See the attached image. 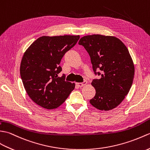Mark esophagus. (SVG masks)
Returning <instances> with one entry per match:
<instances>
[{
  "label": "esophagus",
  "instance_id": "1",
  "mask_svg": "<svg viewBox=\"0 0 150 150\" xmlns=\"http://www.w3.org/2000/svg\"><path fill=\"white\" fill-rule=\"evenodd\" d=\"M86 84H87V81H84L83 83H76V85L78 86L79 87H82V86L86 85Z\"/></svg>",
  "mask_w": 150,
  "mask_h": 150
}]
</instances>
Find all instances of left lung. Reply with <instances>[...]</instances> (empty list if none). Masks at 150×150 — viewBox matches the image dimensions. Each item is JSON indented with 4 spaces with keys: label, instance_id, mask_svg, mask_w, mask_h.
<instances>
[{
    "label": "left lung",
    "instance_id": "obj_1",
    "mask_svg": "<svg viewBox=\"0 0 150 150\" xmlns=\"http://www.w3.org/2000/svg\"><path fill=\"white\" fill-rule=\"evenodd\" d=\"M88 52L94 74L100 79L91 84L96 95L90 103L100 110H110L120 104L133 83L135 68L127 47L119 38L101 35H87L78 42ZM99 69L101 72H96Z\"/></svg>",
    "mask_w": 150,
    "mask_h": 150
}]
</instances>
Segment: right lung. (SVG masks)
Listing matches in <instances>:
<instances>
[{"instance_id": "obj_1", "label": "right lung", "mask_w": 150, "mask_h": 150, "mask_svg": "<svg viewBox=\"0 0 150 150\" xmlns=\"http://www.w3.org/2000/svg\"><path fill=\"white\" fill-rule=\"evenodd\" d=\"M79 36L64 35L38 38L26 50L20 68L21 79L29 98L45 109L64 103L75 87L65 81L59 65L63 56L76 44Z\"/></svg>"}]
</instances>
